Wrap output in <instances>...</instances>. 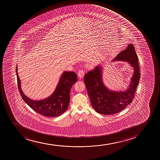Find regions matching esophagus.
I'll return each mask as SVG.
<instances>
[{"instance_id": "obj_1", "label": "esophagus", "mask_w": 160, "mask_h": 160, "mask_svg": "<svg viewBox=\"0 0 160 160\" xmlns=\"http://www.w3.org/2000/svg\"><path fill=\"white\" fill-rule=\"evenodd\" d=\"M78 74V76H79V77L80 78V79L82 78L84 76V71H83V70H80Z\"/></svg>"}]
</instances>
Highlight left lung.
Instances as JSON below:
<instances>
[{
	"label": "left lung",
	"instance_id": "8db88e82",
	"mask_svg": "<svg viewBox=\"0 0 160 160\" xmlns=\"http://www.w3.org/2000/svg\"><path fill=\"white\" fill-rule=\"evenodd\" d=\"M121 61L127 62L133 68L130 83L126 90L114 91L108 89L102 81L101 65H97L84 76V83L91 104L96 112L101 114L111 115L120 112L132 102L135 96L140 74L138 56L132 44L128 45L112 62Z\"/></svg>",
	"mask_w": 160,
	"mask_h": 160
}]
</instances>
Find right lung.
Segmentation results:
<instances>
[{
  "label": "right lung",
  "instance_id": "1",
  "mask_svg": "<svg viewBox=\"0 0 160 160\" xmlns=\"http://www.w3.org/2000/svg\"><path fill=\"white\" fill-rule=\"evenodd\" d=\"M16 72L18 90L22 98L34 111L45 117H56L67 111L70 102V90L73 84L78 81L77 75L75 72H63L54 92L46 98L39 101L31 99L23 93L17 66Z\"/></svg>",
  "mask_w": 160,
  "mask_h": 160
}]
</instances>
